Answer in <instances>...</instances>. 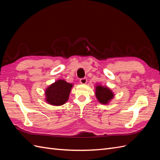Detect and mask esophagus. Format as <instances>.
<instances>
[{"mask_svg": "<svg viewBox=\"0 0 160 160\" xmlns=\"http://www.w3.org/2000/svg\"><path fill=\"white\" fill-rule=\"evenodd\" d=\"M80 83L81 84H86L87 83V81H88V80H87L86 78H82L80 79Z\"/></svg>", "mask_w": 160, "mask_h": 160, "instance_id": "1", "label": "esophagus"}]
</instances>
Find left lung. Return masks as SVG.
<instances>
[{
  "label": "left lung",
  "mask_w": 160,
  "mask_h": 160,
  "mask_svg": "<svg viewBox=\"0 0 160 160\" xmlns=\"http://www.w3.org/2000/svg\"><path fill=\"white\" fill-rule=\"evenodd\" d=\"M95 96L99 103L106 105L113 98L114 93L108 87L98 85L95 87Z\"/></svg>",
  "instance_id": "left-lung-1"
}]
</instances>
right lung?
<instances>
[{
    "instance_id": "obj_1",
    "label": "right lung",
    "mask_w": 160,
    "mask_h": 160,
    "mask_svg": "<svg viewBox=\"0 0 160 160\" xmlns=\"http://www.w3.org/2000/svg\"><path fill=\"white\" fill-rule=\"evenodd\" d=\"M72 84L63 79H59L48 87L45 90V100L52 105L59 106L65 104L69 99Z\"/></svg>"
}]
</instances>
